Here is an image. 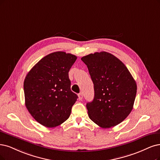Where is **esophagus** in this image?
Segmentation results:
<instances>
[{
	"instance_id": "obj_1",
	"label": "esophagus",
	"mask_w": 160,
	"mask_h": 160,
	"mask_svg": "<svg viewBox=\"0 0 160 160\" xmlns=\"http://www.w3.org/2000/svg\"><path fill=\"white\" fill-rule=\"evenodd\" d=\"M78 99H79V100H82V99H83V94H82V93L78 94Z\"/></svg>"
}]
</instances>
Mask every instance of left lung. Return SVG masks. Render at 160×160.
Masks as SVG:
<instances>
[{"label":"left lung","instance_id":"8db88e82","mask_svg":"<svg viewBox=\"0 0 160 160\" xmlns=\"http://www.w3.org/2000/svg\"><path fill=\"white\" fill-rule=\"evenodd\" d=\"M94 85V98L87 103L90 119L100 127L119 125L132 110L137 86L119 58L102 51L82 57Z\"/></svg>","mask_w":160,"mask_h":160}]
</instances>
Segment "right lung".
I'll list each match as a JSON object with an SVG mask.
<instances>
[{"mask_svg": "<svg viewBox=\"0 0 160 160\" xmlns=\"http://www.w3.org/2000/svg\"><path fill=\"white\" fill-rule=\"evenodd\" d=\"M77 57L50 53L29 70L23 82L25 104L41 125L53 128L67 121L78 96L70 90L68 72Z\"/></svg>", "mask_w": 160, "mask_h": 160, "instance_id": "obj_1", "label": "right lung"}]
</instances>
